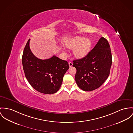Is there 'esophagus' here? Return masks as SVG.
I'll return each instance as SVG.
<instances>
[{"instance_id":"34e87169","label":"esophagus","mask_w":133,"mask_h":133,"mask_svg":"<svg viewBox=\"0 0 133 133\" xmlns=\"http://www.w3.org/2000/svg\"><path fill=\"white\" fill-rule=\"evenodd\" d=\"M72 65H73V63L72 62H69V66L70 67H71Z\"/></svg>"}]
</instances>
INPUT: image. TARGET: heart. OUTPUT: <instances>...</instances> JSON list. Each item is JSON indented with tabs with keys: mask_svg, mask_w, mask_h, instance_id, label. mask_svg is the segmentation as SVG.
I'll list each match as a JSON object with an SVG mask.
<instances>
[{
	"mask_svg": "<svg viewBox=\"0 0 133 133\" xmlns=\"http://www.w3.org/2000/svg\"><path fill=\"white\" fill-rule=\"evenodd\" d=\"M64 45L66 48L73 50V55L76 59L85 57L91 51L92 42L89 39L82 36H77L66 40Z\"/></svg>",
	"mask_w": 133,
	"mask_h": 133,
	"instance_id": "obj_1",
	"label": "heart"
}]
</instances>
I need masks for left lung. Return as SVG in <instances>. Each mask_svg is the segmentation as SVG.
<instances>
[{
  "mask_svg": "<svg viewBox=\"0 0 133 133\" xmlns=\"http://www.w3.org/2000/svg\"><path fill=\"white\" fill-rule=\"evenodd\" d=\"M73 62V66L76 69L75 79L78 87L84 91L99 88L109 75L112 64L107 40L102 37L85 57Z\"/></svg>",
  "mask_w": 133,
  "mask_h": 133,
  "instance_id": "1",
  "label": "left lung"
}]
</instances>
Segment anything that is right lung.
<instances>
[{
    "label": "right lung",
    "instance_id": "obj_1",
    "mask_svg": "<svg viewBox=\"0 0 133 133\" xmlns=\"http://www.w3.org/2000/svg\"><path fill=\"white\" fill-rule=\"evenodd\" d=\"M26 43L22 56V64L25 76L37 91L45 94H54L61 87L64 74L69 69L68 62L56 56L41 60L36 57Z\"/></svg>",
    "mask_w": 133,
    "mask_h": 133
}]
</instances>
